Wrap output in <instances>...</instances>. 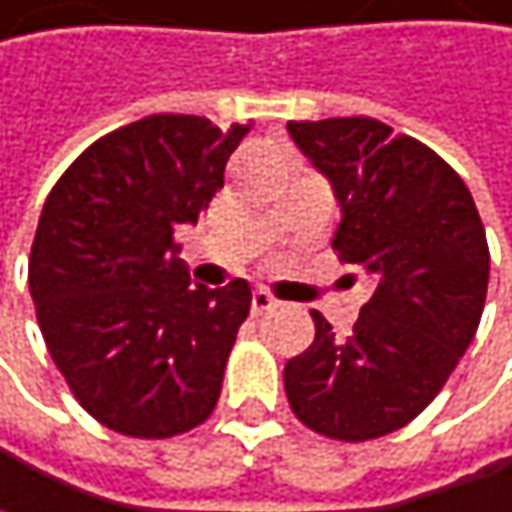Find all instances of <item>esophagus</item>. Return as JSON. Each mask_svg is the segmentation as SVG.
I'll return each instance as SVG.
<instances>
[{"label":"esophagus","mask_w":512,"mask_h":512,"mask_svg":"<svg viewBox=\"0 0 512 512\" xmlns=\"http://www.w3.org/2000/svg\"><path fill=\"white\" fill-rule=\"evenodd\" d=\"M276 306H279V300L270 297V294L261 291V288L251 294V312H254V315H264V312H270V309H276Z\"/></svg>","instance_id":"obj_1"}]
</instances>
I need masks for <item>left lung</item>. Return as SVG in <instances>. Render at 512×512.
Here are the masks:
<instances>
[{"label": "left lung", "instance_id": "1", "mask_svg": "<svg viewBox=\"0 0 512 512\" xmlns=\"http://www.w3.org/2000/svg\"><path fill=\"white\" fill-rule=\"evenodd\" d=\"M343 206L334 251L373 279L349 337L312 312L315 340L285 364L294 416L321 437L364 443L410 425L477 334L489 242L461 175L373 118L288 121Z\"/></svg>", "mask_w": 512, "mask_h": 512}]
</instances>
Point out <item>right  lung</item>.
Here are the masks:
<instances>
[{"instance_id": "1", "label": "right lung", "mask_w": 512, "mask_h": 512, "mask_svg": "<svg viewBox=\"0 0 512 512\" xmlns=\"http://www.w3.org/2000/svg\"><path fill=\"white\" fill-rule=\"evenodd\" d=\"M245 133L148 115L84 148L45 200L29 251L42 337L78 404L124 437L185 434L218 404L251 288L191 285L175 230L209 209Z\"/></svg>"}]
</instances>
